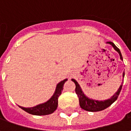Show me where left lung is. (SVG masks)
<instances>
[{
  "instance_id": "8db88e82",
  "label": "left lung",
  "mask_w": 131,
  "mask_h": 131,
  "mask_svg": "<svg viewBox=\"0 0 131 131\" xmlns=\"http://www.w3.org/2000/svg\"><path fill=\"white\" fill-rule=\"evenodd\" d=\"M107 43L111 44L114 47V48L118 52V54L120 55L121 60H123V57H122V55H121L120 50L112 42L110 41V42H107ZM123 77H124V73L123 74ZM71 81L73 82H74L75 85H76L75 92H76V93H77V95L79 97L80 107L83 110H85V111H88V112H99V111H102V110H105L106 108L110 107L113 102H114L116 100V99H117L118 96L119 95V93H120V92L121 91L122 85H123V84H122L123 83H122L121 85H120L119 88L118 89L117 92L110 99L107 100H104V101H97V100H91V99H89L88 97H87L82 92L81 88L80 87L79 84L77 83V81L74 79H71Z\"/></svg>"
}]
</instances>
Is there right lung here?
Wrapping results in <instances>:
<instances>
[{"instance_id":"obj_1","label":"right lung","mask_w":131,"mask_h":131,"mask_svg":"<svg viewBox=\"0 0 131 131\" xmlns=\"http://www.w3.org/2000/svg\"><path fill=\"white\" fill-rule=\"evenodd\" d=\"M67 81V79L63 80L57 84L56 90H55V92L53 94V95L48 101H47L45 103L38 104L34 107H29V108L20 107V106H19V107L24 110L25 112H27V113L33 114V115H48V114L53 113L57 110V105H58V97L62 94L64 84Z\"/></svg>"}]
</instances>
